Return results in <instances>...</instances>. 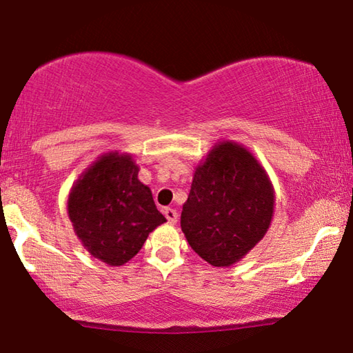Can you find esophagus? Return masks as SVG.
I'll return each mask as SVG.
<instances>
[{"label":"esophagus","instance_id":"obj_1","mask_svg":"<svg viewBox=\"0 0 353 353\" xmlns=\"http://www.w3.org/2000/svg\"><path fill=\"white\" fill-rule=\"evenodd\" d=\"M163 212H165L168 222H171V224H176L177 219H179V214H177L176 210H172V208H165Z\"/></svg>","mask_w":353,"mask_h":353}]
</instances>
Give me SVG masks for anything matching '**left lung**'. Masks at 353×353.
<instances>
[{"instance_id":"1","label":"left lung","mask_w":353,"mask_h":353,"mask_svg":"<svg viewBox=\"0 0 353 353\" xmlns=\"http://www.w3.org/2000/svg\"><path fill=\"white\" fill-rule=\"evenodd\" d=\"M274 216V190L256 158L222 142L196 168L181 227L192 250L214 267L240 261L265 235Z\"/></svg>"}]
</instances>
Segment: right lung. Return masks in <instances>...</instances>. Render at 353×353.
<instances>
[{
  "label": "right lung",
  "instance_id": "right-lung-1",
  "mask_svg": "<svg viewBox=\"0 0 353 353\" xmlns=\"http://www.w3.org/2000/svg\"><path fill=\"white\" fill-rule=\"evenodd\" d=\"M128 155L108 153L94 163L68 196V216L84 248L108 265H123L163 222L150 188Z\"/></svg>",
  "mask_w": 353,
  "mask_h": 353
}]
</instances>
